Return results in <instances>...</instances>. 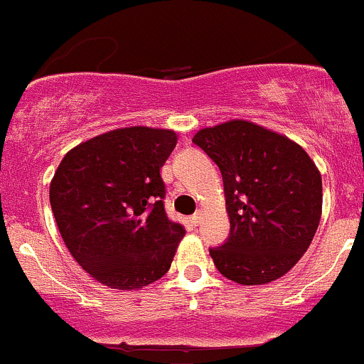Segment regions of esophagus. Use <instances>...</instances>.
<instances>
[{
    "mask_svg": "<svg viewBox=\"0 0 364 364\" xmlns=\"http://www.w3.org/2000/svg\"><path fill=\"white\" fill-rule=\"evenodd\" d=\"M200 219H201V214H200V212H196V214L191 215V223H193V226H198V225H200Z\"/></svg>",
    "mask_w": 364,
    "mask_h": 364,
    "instance_id": "34e87169",
    "label": "esophagus"
}]
</instances>
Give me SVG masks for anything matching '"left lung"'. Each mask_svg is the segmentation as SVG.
Listing matches in <instances>:
<instances>
[{
  "label": "left lung",
  "mask_w": 364,
  "mask_h": 364,
  "mask_svg": "<svg viewBox=\"0 0 364 364\" xmlns=\"http://www.w3.org/2000/svg\"><path fill=\"white\" fill-rule=\"evenodd\" d=\"M193 143L221 170L230 235L210 247L214 265L240 285L274 282L315 237L322 177L303 146L246 120L201 129Z\"/></svg>",
  "instance_id": "8db88e82"
}]
</instances>
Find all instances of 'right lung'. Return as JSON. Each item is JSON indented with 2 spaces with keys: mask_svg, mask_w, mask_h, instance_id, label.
<instances>
[{
  "mask_svg": "<svg viewBox=\"0 0 364 364\" xmlns=\"http://www.w3.org/2000/svg\"><path fill=\"white\" fill-rule=\"evenodd\" d=\"M175 145L168 129H114L72 149L53 177L49 200L65 246L109 289H143L173 262L186 230L164 210L161 168Z\"/></svg>",
  "mask_w": 364,
  "mask_h": 364,
  "instance_id": "1",
  "label": "right lung"
}]
</instances>
